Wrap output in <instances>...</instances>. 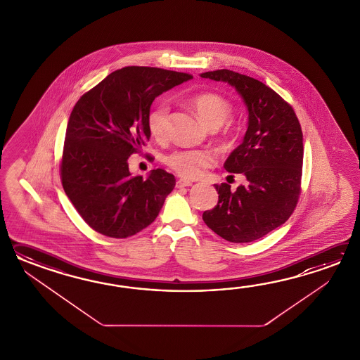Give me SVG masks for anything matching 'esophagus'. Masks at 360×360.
I'll return each instance as SVG.
<instances>
[{"instance_id": "obj_1", "label": "esophagus", "mask_w": 360, "mask_h": 360, "mask_svg": "<svg viewBox=\"0 0 360 360\" xmlns=\"http://www.w3.org/2000/svg\"><path fill=\"white\" fill-rule=\"evenodd\" d=\"M193 183L189 181V180H183V179H180V180H177L176 188H185V186H191Z\"/></svg>"}]
</instances>
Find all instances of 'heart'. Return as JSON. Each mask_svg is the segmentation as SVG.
I'll return each mask as SVG.
<instances>
[{
  "mask_svg": "<svg viewBox=\"0 0 360 360\" xmlns=\"http://www.w3.org/2000/svg\"><path fill=\"white\" fill-rule=\"evenodd\" d=\"M191 105L200 122L207 129H219L231 115V104L221 95L206 92L191 98ZM169 108L166 103H158L148 115V129L155 139H163L167 132ZM214 155L207 149L177 150L169 154L166 163L175 169L180 176L186 179L198 177L203 169L212 166Z\"/></svg>",
  "mask_w": 360,
  "mask_h": 360,
  "instance_id": "1",
  "label": "heart"
}]
</instances>
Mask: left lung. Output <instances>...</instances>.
Masks as SVG:
<instances>
[{
  "label": "left lung",
  "instance_id": "obj_1",
  "mask_svg": "<svg viewBox=\"0 0 360 360\" xmlns=\"http://www.w3.org/2000/svg\"><path fill=\"white\" fill-rule=\"evenodd\" d=\"M237 90L248 112L245 138L224 167L242 174L245 185H214L217 205L203 212V221L233 243H248L288 220L300 194L304 158L302 131L291 105L269 86L229 69L200 73Z\"/></svg>",
  "mask_w": 360,
  "mask_h": 360
}]
</instances>
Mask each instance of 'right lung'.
Returning a JSON list of instances; mask_svg holds the SVG:
<instances>
[{"label":"right lung","mask_w":360,"mask_h":360,"mask_svg":"<svg viewBox=\"0 0 360 360\" xmlns=\"http://www.w3.org/2000/svg\"><path fill=\"white\" fill-rule=\"evenodd\" d=\"M191 75L149 67H126L105 77L77 101L69 117L61 183L92 229L127 238L150 225L175 188V176L152 169L132 176L129 157L150 139L148 115L163 92Z\"/></svg>","instance_id":"obj_1"}]
</instances>
